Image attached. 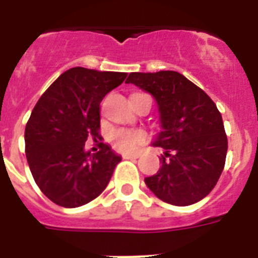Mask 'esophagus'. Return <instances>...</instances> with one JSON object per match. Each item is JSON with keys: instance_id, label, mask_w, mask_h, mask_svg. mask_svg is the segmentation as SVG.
Here are the masks:
<instances>
[{"instance_id": "esophagus-1", "label": "esophagus", "mask_w": 258, "mask_h": 258, "mask_svg": "<svg viewBox=\"0 0 258 258\" xmlns=\"http://www.w3.org/2000/svg\"><path fill=\"white\" fill-rule=\"evenodd\" d=\"M123 158H124V159H138V158H139V154H124Z\"/></svg>"}]
</instances>
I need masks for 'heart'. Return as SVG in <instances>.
Segmentation results:
<instances>
[{
	"instance_id": "obj_1",
	"label": "heart",
	"mask_w": 258,
	"mask_h": 258,
	"mask_svg": "<svg viewBox=\"0 0 258 258\" xmlns=\"http://www.w3.org/2000/svg\"><path fill=\"white\" fill-rule=\"evenodd\" d=\"M147 139L143 130L116 128L109 134V142L115 150L120 153H134Z\"/></svg>"
}]
</instances>
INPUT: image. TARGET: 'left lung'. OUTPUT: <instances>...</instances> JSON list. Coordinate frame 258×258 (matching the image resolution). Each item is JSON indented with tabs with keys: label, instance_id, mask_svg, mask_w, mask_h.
Listing matches in <instances>:
<instances>
[{
	"label": "left lung",
	"instance_id": "1",
	"mask_svg": "<svg viewBox=\"0 0 258 258\" xmlns=\"http://www.w3.org/2000/svg\"><path fill=\"white\" fill-rule=\"evenodd\" d=\"M125 83L151 93L161 113L162 131L153 145L165 154L157 174L145 178L147 187L175 206L204 200L220 179L228 151L216 103L175 71L133 72Z\"/></svg>",
	"mask_w": 258,
	"mask_h": 258
}]
</instances>
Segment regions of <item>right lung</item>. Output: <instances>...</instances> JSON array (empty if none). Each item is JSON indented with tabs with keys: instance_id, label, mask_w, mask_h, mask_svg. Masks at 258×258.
<instances>
[{
	"instance_id": "right-lung-1",
	"label": "right lung",
	"mask_w": 258,
	"mask_h": 258,
	"mask_svg": "<svg viewBox=\"0 0 258 258\" xmlns=\"http://www.w3.org/2000/svg\"><path fill=\"white\" fill-rule=\"evenodd\" d=\"M127 78L75 67L58 76L34 105L25 127L30 172L44 196L62 208L88 204L107 187L121 161L111 147L84 150L88 138H100V101Z\"/></svg>"
}]
</instances>
